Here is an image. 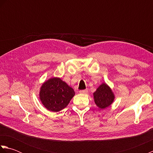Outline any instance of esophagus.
Masks as SVG:
<instances>
[{
	"instance_id": "esophagus-1",
	"label": "esophagus",
	"mask_w": 153,
	"mask_h": 153,
	"mask_svg": "<svg viewBox=\"0 0 153 153\" xmlns=\"http://www.w3.org/2000/svg\"><path fill=\"white\" fill-rule=\"evenodd\" d=\"M87 92H88V90H87V89H84V90H80L79 91V93H80L85 94V93H87Z\"/></svg>"
}]
</instances>
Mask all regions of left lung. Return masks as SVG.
I'll return each mask as SVG.
<instances>
[{
	"mask_svg": "<svg viewBox=\"0 0 153 153\" xmlns=\"http://www.w3.org/2000/svg\"><path fill=\"white\" fill-rule=\"evenodd\" d=\"M93 95L97 106L101 109L109 106L114 99L112 90L106 83L100 85L93 93Z\"/></svg>",
	"mask_w": 153,
	"mask_h": 153,
	"instance_id": "1",
	"label": "left lung"
}]
</instances>
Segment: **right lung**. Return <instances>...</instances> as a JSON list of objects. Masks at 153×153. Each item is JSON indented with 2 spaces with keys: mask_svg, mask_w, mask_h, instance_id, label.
<instances>
[{
  "mask_svg": "<svg viewBox=\"0 0 153 153\" xmlns=\"http://www.w3.org/2000/svg\"><path fill=\"white\" fill-rule=\"evenodd\" d=\"M75 92L71 87L60 78H51L41 87L40 99L46 108L58 112L69 104Z\"/></svg>",
  "mask_w": 153,
  "mask_h": 153,
  "instance_id": "add662e5",
  "label": "right lung"
}]
</instances>
